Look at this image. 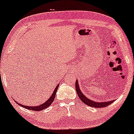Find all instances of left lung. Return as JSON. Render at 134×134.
Instances as JSON below:
<instances>
[{
  "label": "left lung",
  "mask_w": 134,
  "mask_h": 134,
  "mask_svg": "<svg viewBox=\"0 0 134 134\" xmlns=\"http://www.w3.org/2000/svg\"><path fill=\"white\" fill-rule=\"evenodd\" d=\"M75 88H76V92L77 94H78L79 97L80 98V99L81 100L84 104L90 106V107L96 108L104 107L109 105H110V104H112V103H113L114 101H115V100H112L107 101V102H95V101L89 99L81 91H80L79 85L78 80H77L76 81H75Z\"/></svg>",
  "instance_id": "8db88e82"
}]
</instances>
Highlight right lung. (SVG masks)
I'll use <instances>...</instances> for the list:
<instances>
[{"mask_svg": "<svg viewBox=\"0 0 134 134\" xmlns=\"http://www.w3.org/2000/svg\"><path fill=\"white\" fill-rule=\"evenodd\" d=\"M59 83H58V85H57V86H56V87H55V88L54 92H53L52 94L51 97H50L48 100H47L46 102H45L44 103H43L42 104H41V105H37V106L24 105L19 104V103H18V104L19 105L22 106V107L25 108V109H29V110H35V111L42 110H43V109H46V108L49 107V106L51 105L52 103L53 102V101H54L55 97V95H56V93H57V88H58V87H59Z\"/></svg>", "mask_w": 134, "mask_h": 134, "instance_id": "right-lung-1", "label": "right lung"}]
</instances>
